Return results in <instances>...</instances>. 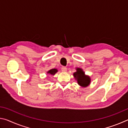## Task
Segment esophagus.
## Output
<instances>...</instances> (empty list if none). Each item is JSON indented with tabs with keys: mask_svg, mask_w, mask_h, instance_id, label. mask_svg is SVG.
<instances>
[{
	"mask_svg": "<svg viewBox=\"0 0 128 128\" xmlns=\"http://www.w3.org/2000/svg\"><path fill=\"white\" fill-rule=\"evenodd\" d=\"M67 70V68L66 66H62V72H66Z\"/></svg>",
	"mask_w": 128,
	"mask_h": 128,
	"instance_id": "1",
	"label": "esophagus"
}]
</instances>
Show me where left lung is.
Masks as SVG:
<instances>
[{
  "mask_svg": "<svg viewBox=\"0 0 128 128\" xmlns=\"http://www.w3.org/2000/svg\"><path fill=\"white\" fill-rule=\"evenodd\" d=\"M73 76L76 80L77 81L78 84L82 87H87L90 85L91 82L90 77L85 75V72L81 68H77L76 72L73 73Z\"/></svg>",
  "mask_w": 128,
  "mask_h": 128,
  "instance_id": "obj_1",
  "label": "left lung"
}]
</instances>
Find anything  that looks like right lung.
Here are the masks:
<instances>
[{
    "instance_id": "right-lung-1",
    "label": "right lung",
    "mask_w": 128,
    "mask_h": 128,
    "mask_svg": "<svg viewBox=\"0 0 128 128\" xmlns=\"http://www.w3.org/2000/svg\"><path fill=\"white\" fill-rule=\"evenodd\" d=\"M56 72H58V69H50V70H48L47 73H48V74H49L54 75Z\"/></svg>"
}]
</instances>
